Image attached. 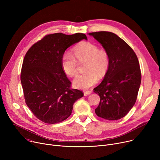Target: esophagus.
<instances>
[{
	"label": "esophagus",
	"mask_w": 160,
	"mask_h": 160,
	"mask_svg": "<svg viewBox=\"0 0 160 160\" xmlns=\"http://www.w3.org/2000/svg\"><path fill=\"white\" fill-rule=\"evenodd\" d=\"M92 93V91H83V94H84L85 96H87Z\"/></svg>",
	"instance_id": "1"
}]
</instances>
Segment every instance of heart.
Segmentation results:
<instances>
[{"label":"heart","mask_w":160,"mask_h":160,"mask_svg":"<svg viewBox=\"0 0 160 160\" xmlns=\"http://www.w3.org/2000/svg\"><path fill=\"white\" fill-rule=\"evenodd\" d=\"M73 50L80 63L86 62V72L75 77L73 86L78 89H88L98 82V77H103L107 72L110 65L109 55L106 50L99 49L97 45L90 42H82L76 46ZM75 58L69 52H65L62 58V69L70 77H74L78 72V64Z\"/></svg>","instance_id":"heart-1"}]
</instances>
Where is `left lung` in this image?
<instances>
[{"mask_svg": "<svg viewBox=\"0 0 160 160\" xmlns=\"http://www.w3.org/2000/svg\"><path fill=\"white\" fill-rule=\"evenodd\" d=\"M89 35L102 45L110 59L104 80L94 88L93 91L100 98L95 113L106 120L120 119L127 115L137 99L141 80L138 57L114 33L102 31Z\"/></svg>", "mask_w": 160, "mask_h": 160, "instance_id": "8db88e82", "label": "left lung"}]
</instances>
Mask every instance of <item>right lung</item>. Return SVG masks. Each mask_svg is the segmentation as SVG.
Returning a JSON list of instances; mask_svg holds the SVG:
<instances>
[{
    "instance_id": "add662e5",
    "label": "right lung",
    "mask_w": 160,
    "mask_h": 160,
    "mask_svg": "<svg viewBox=\"0 0 160 160\" xmlns=\"http://www.w3.org/2000/svg\"><path fill=\"white\" fill-rule=\"evenodd\" d=\"M82 39L84 33L48 34L33 44L24 56L21 82L25 102L38 119L55 124L71 115L75 101L82 91L71 89V82L62 67L67 48Z\"/></svg>"
}]
</instances>
